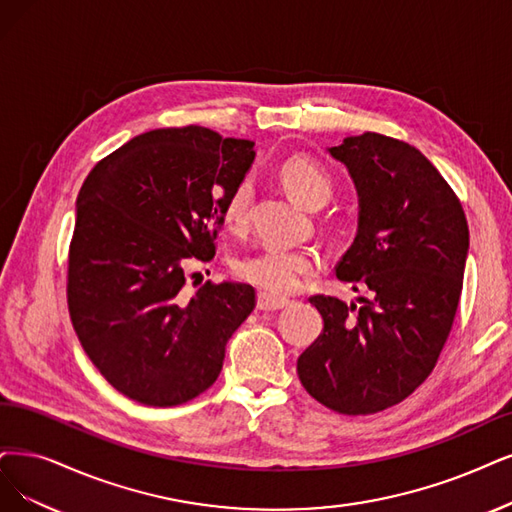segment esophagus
Returning <instances> with one entry per match:
<instances>
[{
    "instance_id": "34e87169",
    "label": "esophagus",
    "mask_w": 512,
    "mask_h": 512,
    "mask_svg": "<svg viewBox=\"0 0 512 512\" xmlns=\"http://www.w3.org/2000/svg\"><path fill=\"white\" fill-rule=\"evenodd\" d=\"M289 306V299L285 297H272L268 293H259L257 295V308L266 310V312H274V310H282Z\"/></svg>"
}]
</instances>
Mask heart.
I'll use <instances>...</instances> for the list:
<instances>
[{
    "label": "heart",
    "instance_id": "heart-1",
    "mask_svg": "<svg viewBox=\"0 0 512 512\" xmlns=\"http://www.w3.org/2000/svg\"><path fill=\"white\" fill-rule=\"evenodd\" d=\"M280 179L287 192L310 208L323 206L333 194V181L327 170L306 156H293L280 166ZM253 200V181L242 177L221 200V215L225 225L240 232L249 223ZM320 266V259L312 249L297 246L268 244L253 255H246L236 263V274L272 295H287L301 287V282Z\"/></svg>",
    "mask_w": 512,
    "mask_h": 512
}]
</instances>
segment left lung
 Wrapping results in <instances>:
<instances>
[{
  "label": "left lung",
  "mask_w": 512,
  "mask_h": 512,
  "mask_svg": "<svg viewBox=\"0 0 512 512\" xmlns=\"http://www.w3.org/2000/svg\"><path fill=\"white\" fill-rule=\"evenodd\" d=\"M329 154L358 194L356 238L335 274L369 297H310L325 327L297 375L318 403L367 415L407 399L437 365L462 293L468 223L449 183L405 141L365 132Z\"/></svg>",
  "instance_id": "8db88e82"
}]
</instances>
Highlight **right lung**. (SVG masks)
I'll use <instances>...</instances> for the list:
<instances>
[{
    "instance_id": "right-lung-1",
    "label": "right lung",
    "mask_w": 512,
    "mask_h": 512,
    "mask_svg": "<svg viewBox=\"0 0 512 512\" xmlns=\"http://www.w3.org/2000/svg\"><path fill=\"white\" fill-rule=\"evenodd\" d=\"M253 145L204 126L149 130L103 158L80 189L71 323L92 365L132 401L175 407L211 388L255 308L244 282L185 289L187 268L215 257L221 200L249 173Z\"/></svg>"
}]
</instances>
